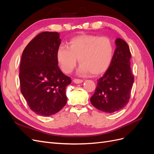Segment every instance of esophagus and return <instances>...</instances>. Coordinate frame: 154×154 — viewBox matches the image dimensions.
Wrapping results in <instances>:
<instances>
[{
    "label": "esophagus",
    "instance_id": "obj_1",
    "mask_svg": "<svg viewBox=\"0 0 154 154\" xmlns=\"http://www.w3.org/2000/svg\"><path fill=\"white\" fill-rule=\"evenodd\" d=\"M83 82V80H80V79H74L73 80V82L75 83H77V84H78V83H82Z\"/></svg>",
    "mask_w": 154,
    "mask_h": 154
}]
</instances>
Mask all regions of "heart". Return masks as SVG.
I'll use <instances>...</instances> for the list:
<instances>
[{"label":"heart","instance_id":"1","mask_svg":"<svg viewBox=\"0 0 154 154\" xmlns=\"http://www.w3.org/2000/svg\"><path fill=\"white\" fill-rule=\"evenodd\" d=\"M113 54L114 45L109 38L93 35L74 37L69 41L68 47L60 45L56 53L58 63L64 72H71L78 59L80 73L91 72L92 75L106 71Z\"/></svg>","mask_w":154,"mask_h":154}]
</instances>
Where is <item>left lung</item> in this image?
I'll return each mask as SVG.
<instances>
[{
	"label": "left lung",
	"mask_w": 154,
	"mask_h": 154,
	"mask_svg": "<svg viewBox=\"0 0 154 154\" xmlns=\"http://www.w3.org/2000/svg\"><path fill=\"white\" fill-rule=\"evenodd\" d=\"M115 43L112 61L104 75L97 80L96 91L91 97L93 106L107 113L122 109L128 103L134 80L127 43L122 38L116 39Z\"/></svg>",
	"instance_id": "obj_1"
}]
</instances>
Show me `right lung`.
<instances>
[{"label":"right lung","mask_w":154,"mask_h":154,"mask_svg":"<svg viewBox=\"0 0 154 154\" xmlns=\"http://www.w3.org/2000/svg\"><path fill=\"white\" fill-rule=\"evenodd\" d=\"M61 44L57 32L45 31L27 45L22 53L20 91L36 114L49 116L66 105V87L71 83L58 66L56 53Z\"/></svg>","instance_id":"obj_1"}]
</instances>
